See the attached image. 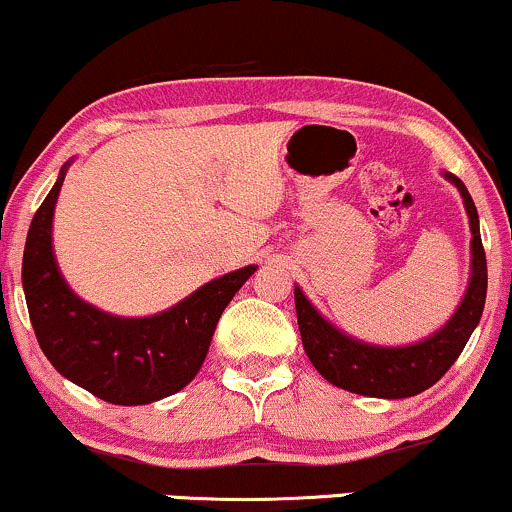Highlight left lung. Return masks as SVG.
<instances>
[{"label":"left lung","instance_id":"obj_1","mask_svg":"<svg viewBox=\"0 0 512 512\" xmlns=\"http://www.w3.org/2000/svg\"><path fill=\"white\" fill-rule=\"evenodd\" d=\"M465 200L472 229V276L467 293L451 322L424 338L415 346L379 348L360 343L334 329L319 315L300 288H295V312H298L303 348L317 372L326 381L360 396L372 398H408L427 391L463 353L474 326L482 317L486 300V255L479 236V217L465 183L458 176L446 174Z\"/></svg>","mask_w":512,"mask_h":512}]
</instances>
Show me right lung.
Wrapping results in <instances>:
<instances>
[{"label": "right lung", "mask_w": 512, "mask_h": 512, "mask_svg": "<svg viewBox=\"0 0 512 512\" xmlns=\"http://www.w3.org/2000/svg\"><path fill=\"white\" fill-rule=\"evenodd\" d=\"M66 166L33 221L23 250V291L42 353L59 374L114 405H145L181 391L205 362L214 329L255 267L205 283L145 319H121L83 303L61 279L52 252L54 205Z\"/></svg>", "instance_id": "add662e5"}]
</instances>
